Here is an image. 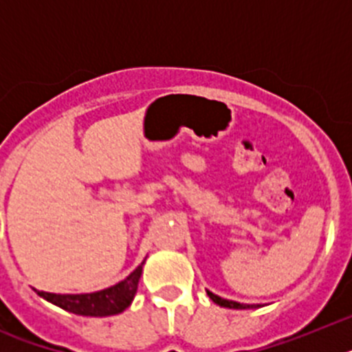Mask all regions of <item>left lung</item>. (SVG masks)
<instances>
[{
	"mask_svg": "<svg viewBox=\"0 0 352 352\" xmlns=\"http://www.w3.org/2000/svg\"><path fill=\"white\" fill-rule=\"evenodd\" d=\"M210 300H213L214 303L220 305V307H226V309H256V305H243V303H238V301H231V300H223V298L217 296L213 292L206 291ZM259 307V305H257Z\"/></svg>",
	"mask_w": 352,
	"mask_h": 352,
	"instance_id": "1",
	"label": "left lung"
}]
</instances>
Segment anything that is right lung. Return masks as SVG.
Masks as SVG:
<instances>
[{
  "label": "right lung",
  "instance_id": "add662e5",
  "mask_svg": "<svg viewBox=\"0 0 352 352\" xmlns=\"http://www.w3.org/2000/svg\"><path fill=\"white\" fill-rule=\"evenodd\" d=\"M144 264V263H142ZM142 264L133 270L125 280L120 284L107 287L104 291L89 292V294H54V292L36 291L38 296L43 300L51 301L52 305L60 309L68 310L77 316H89V317H105L120 314L132 303L135 292H138L139 278L142 273Z\"/></svg>",
  "mask_w": 352,
  "mask_h": 352
}]
</instances>
